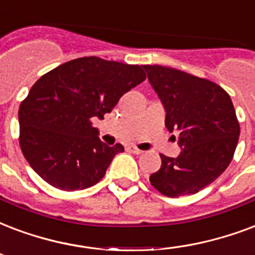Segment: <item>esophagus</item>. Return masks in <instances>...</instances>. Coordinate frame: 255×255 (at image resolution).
Listing matches in <instances>:
<instances>
[{"mask_svg":"<svg viewBox=\"0 0 255 255\" xmlns=\"http://www.w3.org/2000/svg\"><path fill=\"white\" fill-rule=\"evenodd\" d=\"M128 151H131L132 153H136V155H139V153L143 152L141 149H139L137 147H135V145H129V147H128Z\"/></svg>","mask_w":255,"mask_h":255,"instance_id":"34e87169","label":"esophagus"}]
</instances>
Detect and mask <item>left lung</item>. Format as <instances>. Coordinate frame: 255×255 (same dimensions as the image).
<instances>
[{"label":"left lung","instance_id":"left-lung-1","mask_svg":"<svg viewBox=\"0 0 255 255\" xmlns=\"http://www.w3.org/2000/svg\"><path fill=\"white\" fill-rule=\"evenodd\" d=\"M166 111L167 129L176 131L178 158L160 155L149 182L170 198L191 195L226 170L240 137L230 96L213 81L162 65H141Z\"/></svg>","mask_w":255,"mask_h":255}]
</instances>
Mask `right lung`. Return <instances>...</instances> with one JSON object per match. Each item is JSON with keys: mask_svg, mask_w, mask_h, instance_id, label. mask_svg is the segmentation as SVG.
Returning <instances> with one entry per match:
<instances>
[{"mask_svg": "<svg viewBox=\"0 0 255 255\" xmlns=\"http://www.w3.org/2000/svg\"><path fill=\"white\" fill-rule=\"evenodd\" d=\"M145 80L139 65L81 57L41 76L18 111L19 145L46 183L65 191L84 190L106 175L122 144L108 145L92 127L124 93Z\"/></svg>", "mask_w": 255, "mask_h": 255, "instance_id": "obj_1", "label": "right lung"}]
</instances>
